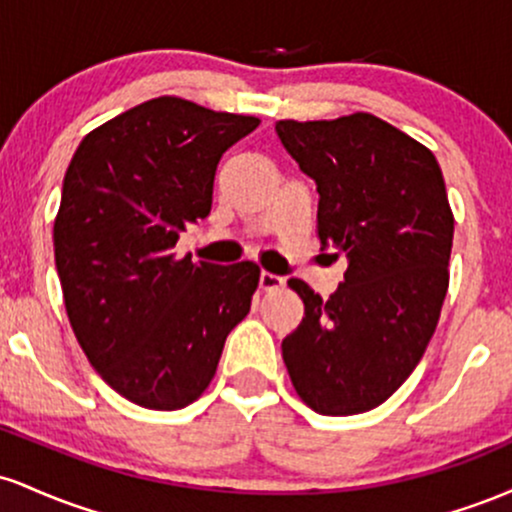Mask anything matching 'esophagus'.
Instances as JSON below:
<instances>
[{"mask_svg":"<svg viewBox=\"0 0 512 512\" xmlns=\"http://www.w3.org/2000/svg\"><path fill=\"white\" fill-rule=\"evenodd\" d=\"M284 276L279 274H272V272H262L260 274V289L264 291H274V289H281L284 286Z\"/></svg>","mask_w":512,"mask_h":512,"instance_id":"obj_1","label":"esophagus"}]
</instances>
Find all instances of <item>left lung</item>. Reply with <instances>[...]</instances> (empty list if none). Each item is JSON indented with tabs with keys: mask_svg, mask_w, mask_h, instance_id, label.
<instances>
[{
	"mask_svg": "<svg viewBox=\"0 0 512 512\" xmlns=\"http://www.w3.org/2000/svg\"><path fill=\"white\" fill-rule=\"evenodd\" d=\"M276 134L315 180L317 238L349 267L322 301L301 279V325L281 342L298 397L325 416L383 404L424 356L448 293L455 219L436 156L370 113L279 120Z\"/></svg>",
	"mask_w": 512,
	"mask_h": 512,
	"instance_id": "left-lung-1",
	"label": "left lung"
}]
</instances>
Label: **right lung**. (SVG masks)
<instances>
[{
	"label": "right lung",
	"mask_w": 512,
	"mask_h": 512,
	"mask_svg": "<svg viewBox=\"0 0 512 512\" xmlns=\"http://www.w3.org/2000/svg\"><path fill=\"white\" fill-rule=\"evenodd\" d=\"M257 125L151 98L88 132L64 173L52 231L64 308L91 366L139 407L195 402L250 313L257 264L192 262L175 243L209 216L223 151Z\"/></svg>",
	"instance_id": "right-lung-1"
}]
</instances>
